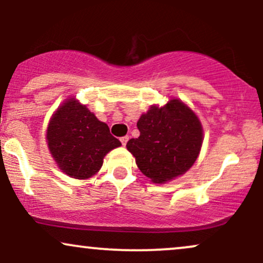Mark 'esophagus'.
<instances>
[{
    "instance_id": "esophagus-1",
    "label": "esophagus",
    "mask_w": 263,
    "mask_h": 263,
    "mask_svg": "<svg viewBox=\"0 0 263 263\" xmlns=\"http://www.w3.org/2000/svg\"><path fill=\"white\" fill-rule=\"evenodd\" d=\"M128 140H129L128 136H125V137H121V138H120V141H121L122 146H126V143H127Z\"/></svg>"
}]
</instances>
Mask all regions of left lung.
Returning <instances> with one entry per match:
<instances>
[{
    "label": "left lung",
    "instance_id": "obj_1",
    "mask_svg": "<svg viewBox=\"0 0 263 263\" xmlns=\"http://www.w3.org/2000/svg\"><path fill=\"white\" fill-rule=\"evenodd\" d=\"M140 137L126 144L140 171L153 183L183 176L193 167L204 140L197 114L177 98L152 105L137 121Z\"/></svg>",
    "mask_w": 263,
    "mask_h": 263
}]
</instances>
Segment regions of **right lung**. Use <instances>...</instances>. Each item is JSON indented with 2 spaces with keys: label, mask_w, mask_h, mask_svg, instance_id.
<instances>
[{
  "label": "right lung",
  "mask_w": 263,
  "mask_h": 263,
  "mask_svg": "<svg viewBox=\"0 0 263 263\" xmlns=\"http://www.w3.org/2000/svg\"><path fill=\"white\" fill-rule=\"evenodd\" d=\"M45 138L59 170L75 179L95 176L102 167L104 157L121 146L106 123L75 98L66 99L54 111Z\"/></svg>",
  "instance_id": "right-lung-1"
}]
</instances>
